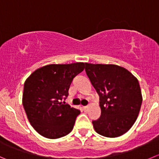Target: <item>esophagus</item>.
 I'll return each instance as SVG.
<instances>
[{"label": "esophagus", "mask_w": 159, "mask_h": 159, "mask_svg": "<svg viewBox=\"0 0 159 159\" xmlns=\"http://www.w3.org/2000/svg\"><path fill=\"white\" fill-rule=\"evenodd\" d=\"M83 108H84V111H88V109H89V107L88 106H84V107H83Z\"/></svg>", "instance_id": "1"}]
</instances>
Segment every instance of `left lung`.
I'll return each mask as SVG.
<instances>
[{"label": "left lung", "mask_w": 159, "mask_h": 159, "mask_svg": "<svg viewBox=\"0 0 159 159\" xmlns=\"http://www.w3.org/2000/svg\"><path fill=\"white\" fill-rule=\"evenodd\" d=\"M85 71L100 97L101 117L93 121L100 135L117 137L136 122L142 103L138 80L122 66L85 63Z\"/></svg>", "instance_id": "obj_1"}]
</instances>
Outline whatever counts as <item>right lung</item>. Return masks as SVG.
Instances as JSON below:
<instances>
[{
  "mask_svg": "<svg viewBox=\"0 0 159 159\" xmlns=\"http://www.w3.org/2000/svg\"><path fill=\"white\" fill-rule=\"evenodd\" d=\"M85 63L51 64L35 70L24 84L22 105L29 122L39 134L57 139L72 130L80 111L62 104L74 77Z\"/></svg>",
  "mask_w": 159,
  "mask_h": 159,
  "instance_id": "1",
  "label": "right lung"
}]
</instances>
